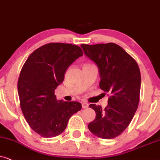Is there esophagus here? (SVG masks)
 <instances>
[{
  "instance_id": "34e87169",
  "label": "esophagus",
  "mask_w": 160,
  "mask_h": 160,
  "mask_svg": "<svg viewBox=\"0 0 160 160\" xmlns=\"http://www.w3.org/2000/svg\"><path fill=\"white\" fill-rule=\"evenodd\" d=\"M82 108H87L88 107V104L86 103V102H83V103L82 104Z\"/></svg>"
}]
</instances>
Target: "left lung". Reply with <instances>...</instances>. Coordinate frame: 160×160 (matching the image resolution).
<instances>
[{"mask_svg": "<svg viewBox=\"0 0 160 160\" xmlns=\"http://www.w3.org/2000/svg\"><path fill=\"white\" fill-rule=\"evenodd\" d=\"M81 48L99 67L100 88L110 94L105 109L95 104L89 105L97 116L88 129L100 138L112 139L127 129L138 109L141 83L139 67L130 55L115 43L82 44Z\"/></svg>", "mask_w": 160, "mask_h": 160, "instance_id": "obj_1", "label": "left lung"}]
</instances>
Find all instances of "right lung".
Masks as SVG:
<instances>
[{
    "label": "right lung",
    "instance_id": "right-lung-1",
    "mask_svg": "<svg viewBox=\"0 0 160 160\" xmlns=\"http://www.w3.org/2000/svg\"><path fill=\"white\" fill-rule=\"evenodd\" d=\"M83 55L78 45L49 43L34 50L21 69L18 82L21 110L34 132L43 138L63 132L72 115L82 109L78 102L57 100L55 89L66 70Z\"/></svg>",
    "mask_w": 160,
    "mask_h": 160
}]
</instances>
